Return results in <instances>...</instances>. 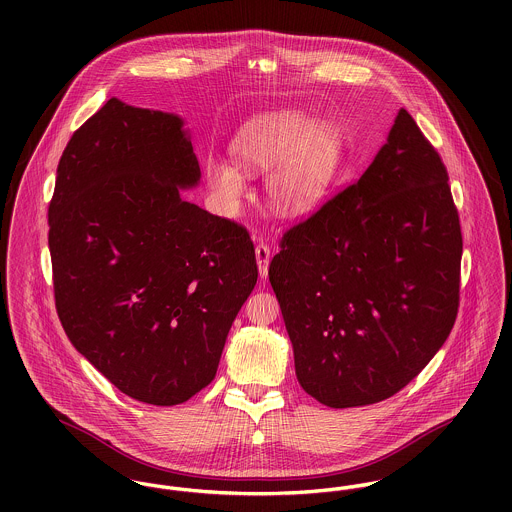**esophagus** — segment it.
Wrapping results in <instances>:
<instances>
[{
    "instance_id": "1",
    "label": "esophagus",
    "mask_w": 512,
    "mask_h": 512,
    "mask_svg": "<svg viewBox=\"0 0 512 512\" xmlns=\"http://www.w3.org/2000/svg\"><path fill=\"white\" fill-rule=\"evenodd\" d=\"M256 262H258V272H260V278H266L268 276V266H270V246L260 242L256 246Z\"/></svg>"
}]
</instances>
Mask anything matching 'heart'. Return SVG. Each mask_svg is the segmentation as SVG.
Listing matches in <instances>:
<instances>
[{
  "label": "heart",
  "mask_w": 512,
  "mask_h": 512,
  "mask_svg": "<svg viewBox=\"0 0 512 512\" xmlns=\"http://www.w3.org/2000/svg\"><path fill=\"white\" fill-rule=\"evenodd\" d=\"M232 153L248 173L274 166L268 177L270 205L280 215L297 217L315 209L331 189L341 161V140L327 122H315L299 110H278L250 120L236 134ZM207 179L228 207L244 197V177L226 161L209 159Z\"/></svg>",
  "instance_id": "heart-1"
}]
</instances>
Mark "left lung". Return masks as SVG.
Returning a JSON list of instances; mask_svg holds the SVG:
<instances>
[{
  "instance_id": "left-lung-1",
  "label": "left lung",
  "mask_w": 512,
  "mask_h": 512,
  "mask_svg": "<svg viewBox=\"0 0 512 512\" xmlns=\"http://www.w3.org/2000/svg\"><path fill=\"white\" fill-rule=\"evenodd\" d=\"M447 179L402 108L361 179L282 236L268 276L297 380L317 402H382L449 337L463 238Z\"/></svg>"
}]
</instances>
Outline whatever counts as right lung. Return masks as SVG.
Instances as JSON below:
<instances>
[{"instance_id": "right-lung-1", "label": "right lung", "mask_w": 512, "mask_h": 512, "mask_svg": "<svg viewBox=\"0 0 512 512\" xmlns=\"http://www.w3.org/2000/svg\"><path fill=\"white\" fill-rule=\"evenodd\" d=\"M201 169L183 120L110 98L65 147L49 205L55 305L120 392L175 406L217 374L258 280L244 226L181 199Z\"/></svg>"}]
</instances>
